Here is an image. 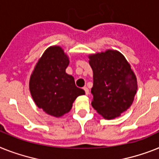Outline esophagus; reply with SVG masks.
I'll list each match as a JSON object with an SVG mask.
<instances>
[{"mask_svg":"<svg viewBox=\"0 0 159 159\" xmlns=\"http://www.w3.org/2000/svg\"><path fill=\"white\" fill-rule=\"evenodd\" d=\"M84 91L85 92V94H86V95H89V89H88L87 87H84Z\"/></svg>","mask_w":159,"mask_h":159,"instance_id":"esophagus-1","label":"esophagus"}]
</instances>
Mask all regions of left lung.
I'll use <instances>...</instances> for the list:
<instances>
[{
    "instance_id": "left-lung-1",
    "label": "left lung",
    "mask_w": 159,
    "mask_h": 159,
    "mask_svg": "<svg viewBox=\"0 0 159 159\" xmlns=\"http://www.w3.org/2000/svg\"><path fill=\"white\" fill-rule=\"evenodd\" d=\"M93 71L92 106L105 119L118 117L129 108L137 90L134 72L124 56L117 51L89 56Z\"/></svg>"
}]
</instances>
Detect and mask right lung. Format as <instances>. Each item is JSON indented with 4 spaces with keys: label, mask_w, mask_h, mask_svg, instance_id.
<instances>
[{
    "label": "right lung",
    "mask_w": 159,
    "mask_h": 159,
    "mask_svg": "<svg viewBox=\"0 0 159 159\" xmlns=\"http://www.w3.org/2000/svg\"><path fill=\"white\" fill-rule=\"evenodd\" d=\"M68 65L69 59L61 47H50L38 61L30 79V92L36 106L54 117L69 112L77 97L85 94L76 87L74 77L66 73Z\"/></svg>",
    "instance_id": "1"
}]
</instances>
